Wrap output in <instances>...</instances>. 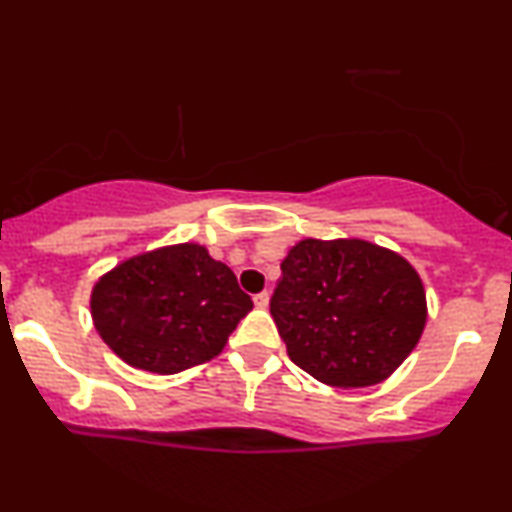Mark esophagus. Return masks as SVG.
<instances>
[{"label": "esophagus", "instance_id": "esophagus-1", "mask_svg": "<svg viewBox=\"0 0 512 512\" xmlns=\"http://www.w3.org/2000/svg\"><path fill=\"white\" fill-rule=\"evenodd\" d=\"M252 301H255V305H257V308H267V305H269V293L267 291H262V293H257V296L255 298H252Z\"/></svg>", "mask_w": 512, "mask_h": 512}]
</instances>
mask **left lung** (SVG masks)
<instances>
[{
	"mask_svg": "<svg viewBox=\"0 0 512 512\" xmlns=\"http://www.w3.org/2000/svg\"><path fill=\"white\" fill-rule=\"evenodd\" d=\"M289 358L320 383H383L419 344L426 293L397 252L366 240L293 245L269 301Z\"/></svg>",
	"mask_w": 512,
	"mask_h": 512,
	"instance_id": "8db88e82",
	"label": "left lung"
}]
</instances>
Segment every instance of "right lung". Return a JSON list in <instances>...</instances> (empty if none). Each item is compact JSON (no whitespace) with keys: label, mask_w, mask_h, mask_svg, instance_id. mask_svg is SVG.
I'll return each instance as SVG.
<instances>
[{"label":"right lung","mask_w":512,"mask_h":512,"mask_svg":"<svg viewBox=\"0 0 512 512\" xmlns=\"http://www.w3.org/2000/svg\"><path fill=\"white\" fill-rule=\"evenodd\" d=\"M252 310L236 274L197 243L129 257L96 281L93 325L122 361L173 375L219 356Z\"/></svg>","instance_id":"obj_1"}]
</instances>
